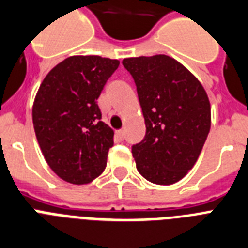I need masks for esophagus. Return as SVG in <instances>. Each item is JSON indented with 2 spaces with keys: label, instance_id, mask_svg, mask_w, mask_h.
Returning a JSON list of instances; mask_svg holds the SVG:
<instances>
[{
  "label": "esophagus",
  "instance_id": "34e87169",
  "mask_svg": "<svg viewBox=\"0 0 248 248\" xmlns=\"http://www.w3.org/2000/svg\"><path fill=\"white\" fill-rule=\"evenodd\" d=\"M116 136H117V138L120 139V140H124V130L116 131Z\"/></svg>",
  "mask_w": 248,
  "mask_h": 248
}]
</instances>
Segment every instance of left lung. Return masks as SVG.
I'll use <instances>...</instances> for the list:
<instances>
[{
	"instance_id": "1",
	"label": "left lung",
	"mask_w": 248,
	"mask_h": 248,
	"mask_svg": "<svg viewBox=\"0 0 248 248\" xmlns=\"http://www.w3.org/2000/svg\"><path fill=\"white\" fill-rule=\"evenodd\" d=\"M134 78L146 135L132 146L145 180L172 185L186 176L200 155L211 124L210 102L201 82L166 54L124 58Z\"/></svg>"
}]
</instances>
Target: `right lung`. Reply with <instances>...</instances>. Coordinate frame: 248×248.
Returning a JSON list of instances; mask_svg holds the SVG:
<instances>
[{
	"instance_id": "right-lung-1",
	"label": "right lung",
	"mask_w": 248,
	"mask_h": 248,
	"mask_svg": "<svg viewBox=\"0 0 248 248\" xmlns=\"http://www.w3.org/2000/svg\"><path fill=\"white\" fill-rule=\"evenodd\" d=\"M120 61L71 56L54 66L40 84L33 124L48 166L61 180L85 185L107 166L113 130L104 124L96 100Z\"/></svg>"
}]
</instances>
